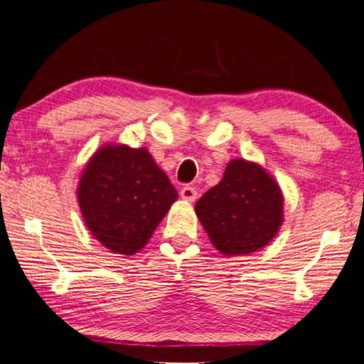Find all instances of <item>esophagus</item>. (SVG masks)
I'll use <instances>...</instances> for the list:
<instances>
[{
  "label": "esophagus",
  "instance_id": "esophagus-1",
  "mask_svg": "<svg viewBox=\"0 0 364 364\" xmlns=\"http://www.w3.org/2000/svg\"><path fill=\"white\" fill-rule=\"evenodd\" d=\"M179 195H181V198L185 201H190V203H193V201H196L198 191H196V188H193V186H185Z\"/></svg>",
  "mask_w": 364,
  "mask_h": 364
}]
</instances>
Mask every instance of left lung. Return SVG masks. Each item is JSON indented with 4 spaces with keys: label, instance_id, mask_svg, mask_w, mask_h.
<instances>
[{
    "label": "left lung",
    "instance_id": "left-lung-1",
    "mask_svg": "<svg viewBox=\"0 0 364 364\" xmlns=\"http://www.w3.org/2000/svg\"><path fill=\"white\" fill-rule=\"evenodd\" d=\"M196 216L210 242L227 257L254 254L284 223V195L272 174L254 161L232 159L218 185L198 200Z\"/></svg>",
    "mask_w": 364,
    "mask_h": 364
}]
</instances>
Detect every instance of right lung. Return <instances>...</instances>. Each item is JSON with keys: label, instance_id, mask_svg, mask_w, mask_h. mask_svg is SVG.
Wrapping results in <instances>:
<instances>
[{"label": "right lung", "instance_id": "1", "mask_svg": "<svg viewBox=\"0 0 364 364\" xmlns=\"http://www.w3.org/2000/svg\"><path fill=\"white\" fill-rule=\"evenodd\" d=\"M176 200V188L149 151L119 142L92 154L77 186L85 227L105 248L126 257L144 248Z\"/></svg>", "mask_w": 364, "mask_h": 364}]
</instances>
